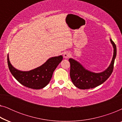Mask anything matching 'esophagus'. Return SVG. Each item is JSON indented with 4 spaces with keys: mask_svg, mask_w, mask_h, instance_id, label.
Returning <instances> with one entry per match:
<instances>
[{
    "mask_svg": "<svg viewBox=\"0 0 122 122\" xmlns=\"http://www.w3.org/2000/svg\"><path fill=\"white\" fill-rule=\"evenodd\" d=\"M70 56H71V54H70L69 51H65L64 54H63V57L66 58V59H67V58H69Z\"/></svg>",
    "mask_w": 122,
    "mask_h": 122,
    "instance_id": "34e87169",
    "label": "esophagus"
}]
</instances>
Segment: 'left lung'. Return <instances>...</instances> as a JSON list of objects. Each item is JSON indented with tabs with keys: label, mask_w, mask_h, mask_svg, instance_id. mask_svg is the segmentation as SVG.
<instances>
[{
	"label": "left lung",
	"mask_w": 122,
	"mask_h": 122,
	"mask_svg": "<svg viewBox=\"0 0 122 122\" xmlns=\"http://www.w3.org/2000/svg\"><path fill=\"white\" fill-rule=\"evenodd\" d=\"M113 47V56L109 66L103 71L94 73L86 69L79 62L72 58L69 61L71 64L70 76L76 87L81 89H88L96 87L103 84L109 77L114 67L117 55V48L115 43L110 39Z\"/></svg>",
	"instance_id": "left-lung-1"
}]
</instances>
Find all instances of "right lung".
I'll list each match as a JSON object with an SVG mask.
<instances>
[{
  "instance_id": "obj_1",
  "label": "right lung",
  "mask_w": 122,
  "mask_h": 122,
  "mask_svg": "<svg viewBox=\"0 0 122 122\" xmlns=\"http://www.w3.org/2000/svg\"><path fill=\"white\" fill-rule=\"evenodd\" d=\"M62 60V56H54L50 58L39 67L29 71H21L11 64L8 55V67L11 74L20 84L34 89H42L47 86L53 72Z\"/></svg>"
}]
</instances>
